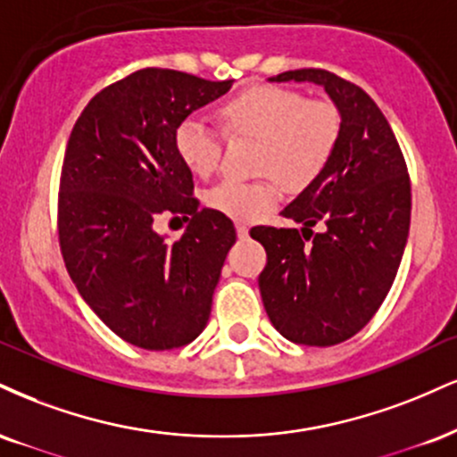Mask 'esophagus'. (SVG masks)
<instances>
[{
  "mask_svg": "<svg viewBox=\"0 0 457 457\" xmlns=\"http://www.w3.org/2000/svg\"><path fill=\"white\" fill-rule=\"evenodd\" d=\"M236 234H238L240 240L246 238V236H249V225H246V223H236Z\"/></svg>",
  "mask_w": 457,
  "mask_h": 457,
  "instance_id": "esophagus-1",
  "label": "esophagus"
}]
</instances>
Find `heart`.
<instances>
[{
  "label": "heart",
  "mask_w": 457,
  "mask_h": 457,
  "mask_svg": "<svg viewBox=\"0 0 457 457\" xmlns=\"http://www.w3.org/2000/svg\"><path fill=\"white\" fill-rule=\"evenodd\" d=\"M221 128L232 138H255V180L225 179L206 191V204L240 221L272 211L287 187L315 180L337 151L340 112L328 100H306L281 85H253L219 106ZM174 146L195 176H211L221 162L223 142L204 119L187 117L174 131Z\"/></svg>",
  "instance_id": "heart-1"
}]
</instances>
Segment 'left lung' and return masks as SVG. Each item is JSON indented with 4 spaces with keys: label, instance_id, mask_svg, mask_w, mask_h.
Wrapping results in <instances>:
<instances>
[{
    "label": "left lung",
    "instance_id": "obj_1",
    "mask_svg": "<svg viewBox=\"0 0 457 457\" xmlns=\"http://www.w3.org/2000/svg\"><path fill=\"white\" fill-rule=\"evenodd\" d=\"M270 80L321 85L340 112L332 159L283 211L302 232L251 229L268 255L260 291L272 326L291 343L332 347L355 337L389 294L409 238V170L387 119L353 82L317 68Z\"/></svg>",
    "mask_w": 457,
    "mask_h": 457
}]
</instances>
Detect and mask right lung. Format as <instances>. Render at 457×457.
Returning <instances> with one entry per match:
<instances>
[{
    "mask_svg": "<svg viewBox=\"0 0 457 457\" xmlns=\"http://www.w3.org/2000/svg\"><path fill=\"white\" fill-rule=\"evenodd\" d=\"M234 80L145 68L97 93L80 112L59 179V246L82 300L106 326L148 351L183 347L211 317L234 223L197 208L174 131ZM162 213L190 219L168 245Z\"/></svg>",
    "mask_w": 457,
    "mask_h": 457,
    "instance_id": "obj_1",
    "label": "right lung"
}]
</instances>
